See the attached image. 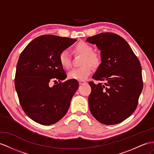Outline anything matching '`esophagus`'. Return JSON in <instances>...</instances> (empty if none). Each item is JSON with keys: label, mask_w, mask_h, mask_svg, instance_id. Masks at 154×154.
Listing matches in <instances>:
<instances>
[{"label": "esophagus", "mask_w": 154, "mask_h": 154, "mask_svg": "<svg viewBox=\"0 0 154 154\" xmlns=\"http://www.w3.org/2000/svg\"><path fill=\"white\" fill-rule=\"evenodd\" d=\"M79 84H80V85H84V84H86V82L84 80H80V81H79Z\"/></svg>", "instance_id": "obj_1"}]
</instances>
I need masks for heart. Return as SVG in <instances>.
Returning a JSON list of instances; mask_svg holds the SVG:
<instances>
[{"mask_svg": "<svg viewBox=\"0 0 154 154\" xmlns=\"http://www.w3.org/2000/svg\"><path fill=\"white\" fill-rule=\"evenodd\" d=\"M74 52L76 54L84 55L82 65L80 68L74 69L68 74L69 79L84 80H85L92 72L93 67H97L100 63V56L99 54L93 51V48L85 42H80L74 47ZM60 65L64 69H69L71 66V56L69 51L63 50L59 55Z\"/></svg>", "mask_w": 154, "mask_h": 154, "instance_id": "heart-1", "label": "heart"}]
</instances>
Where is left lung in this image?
<instances>
[{
    "label": "left lung",
    "instance_id": "8db88e82",
    "mask_svg": "<svg viewBox=\"0 0 154 154\" xmlns=\"http://www.w3.org/2000/svg\"><path fill=\"white\" fill-rule=\"evenodd\" d=\"M87 42L100 50L101 63L90 82L88 98L91 114L105 125L124 121L136 110L143 88L139 60L125 39L112 32L90 36Z\"/></svg>",
    "mask_w": 154,
    "mask_h": 154
}]
</instances>
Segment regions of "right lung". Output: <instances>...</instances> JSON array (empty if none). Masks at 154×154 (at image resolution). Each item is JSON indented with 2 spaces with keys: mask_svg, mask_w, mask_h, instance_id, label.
Wrapping results in <instances>:
<instances>
[{
  "mask_svg": "<svg viewBox=\"0 0 154 154\" xmlns=\"http://www.w3.org/2000/svg\"><path fill=\"white\" fill-rule=\"evenodd\" d=\"M76 41L67 37L42 35L32 40L19 57L15 77L19 100L25 113L41 125L59 122L66 114L78 88L76 80L50 86L52 81L66 78L59 55Z\"/></svg>",
  "mask_w": 154,
  "mask_h": 154,
  "instance_id": "right-lung-1",
  "label": "right lung"
}]
</instances>
